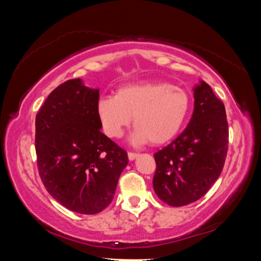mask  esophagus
<instances>
[{
  "label": "esophagus",
  "instance_id": "1",
  "mask_svg": "<svg viewBox=\"0 0 261 261\" xmlns=\"http://www.w3.org/2000/svg\"><path fill=\"white\" fill-rule=\"evenodd\" d=\"M138 155H139V154L138 153H135V152H129V153H127V158H129L130 161L135 160V159L138 156Z\"/></svg>",
  "mask_w": 261,
  "mask_h": 261
}]
</instances>
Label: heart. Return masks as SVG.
I'll return each instance as SVG.
<instances>
[{"label":"heart","instance_id":"obj_1","mask_svg":"<svg viewBox=\"0 0 261 261\" xmlns=\"http://www.w3.org/2000/svg\"><path fill=\"white\" fill-rule=\"evenodd\" d=\"M191 106L188 92L171 84H130L118 88L115 95L101 96L96 102V115L110 138H120L134 116L137 127L132 143L161 145L180 131Z\"/></svg>","mask_w":261,"mask_h":261}]
</instances>
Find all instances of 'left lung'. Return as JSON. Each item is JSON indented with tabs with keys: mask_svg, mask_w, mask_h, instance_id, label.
<instances>
[{
	"mask_svg": "<svg viewBox=\"0 0 261 261\" xmlns=\"http://www.w3.org/2000/svg\"><path fill=\"white\" fill-rule=\"evenodd\" d=\"M193 96L194 109L188 126L154 154V191L174 207L191 204L208 191L221 175L228 152L223 102L204 81L193 88Z\"/></svg>",
	"mask_w": 261,
	"mask_h": 261,
	"instance_id": "left-lung-1",
	"label": "left lung"
}]
</instances>
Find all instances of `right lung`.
Instances as JSON below:
<instances>
[{"mask_svg": "<svg viewBox=\"0 0 261 261\" xmlns=\"http://www.w3.org/2000/svg\"><path fill=\"white\" fill-rule=\"evenodd\" d=\"M98 88L70 79L48 95L35 117L39 175L68 210L96 214L112 202L127 153L103 135L96 115Z\"/></svg>", "mask_w": 261, "mask_h": 261, "instance_id": "obj_1", "label": "right lung"}]
</instances>
